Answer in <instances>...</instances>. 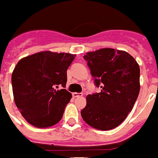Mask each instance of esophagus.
Instances as JSON below:
<instances>
[{"instance_id": "esophagus-1", "label": "esophagus", "mask_w": 158, "mask_h": 158, "mask_svg": "<svg viewBox=\"0 0 158 158\" xmlns=\"http://www.w3.org/2000/svg\"><path fill=\"white\" fill-rule=\"evenodd\" d=\"M82 95H83V94H82L81 93H76V92H74V93H73V96L74 98L81 97Z\"/></svg>"}]
</instances>
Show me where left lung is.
Returning a JSON list of instances; mask_svg holds the SVG:
<instances>
[{"instance_id": "obj_1", "label": "left lung", "mask_w": 158, "mask_h": 158, "mask_svg": "<svg viewBox=\"0 0 158 158\" xmlns=\"http://www.w3.org/2000/svg\"><path fill=\"white\" fill-rule=\"evenodd\" d=\"M100 93L89 94L81 114L87 124L102 131L123 123L140 93V67L124 51L102 48L85 55Z\"/></svg>"}]
</instances>
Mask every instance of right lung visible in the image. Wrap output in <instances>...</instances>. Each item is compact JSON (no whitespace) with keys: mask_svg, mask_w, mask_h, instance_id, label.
<instances>
[{"mask_svg":"<svg viewBox=\"0 0 158 158\" xmlns=\"http://www.w3.org/2000/svg\"><path fill=\"white\" fill-rule=\"evenodd\" d=\"M76 57L45 51L21 59L12 73L17 107L30 124L44 128L56 124L72 98L64 88L67 69Z\"/></svg>","mask_w":158,"mask_h":158,"instance_id":"add662e5","label":"right lung"}]
</instances>
